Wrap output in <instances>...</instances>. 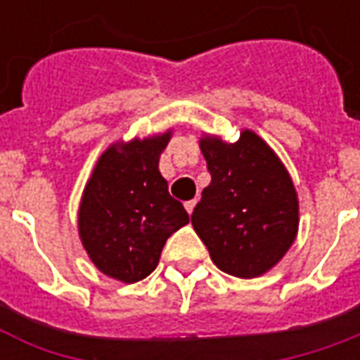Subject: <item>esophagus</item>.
I'll use <instances>...</instances> for the list:
<instances>
[{"label":"esophagus","instance_id":"obj_1","mask_svg":"<svg viewBox=\"0 0 360 360\" xmlns=\"http://www.w3.org/2000/svg\"><path fill=\"white\" fill-rule=\"evenodd\" d=\"M195 206H196V200H188V202H185V210H187L188 214H193Z\"/></svg>","mask_w":360,"mask_h":360}]
</instances>
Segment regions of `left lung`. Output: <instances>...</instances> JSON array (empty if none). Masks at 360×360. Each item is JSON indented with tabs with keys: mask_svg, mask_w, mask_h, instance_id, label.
I'll return each mask as SVG.
<instances>
[{
	"mask_svg": "<svg viewBox=\"0 0 360 360\" xmlns=\"http://www.w3.org/2000/svg\"><path fill=\"white\" fill-rule=\"evenodd\" d=\"M212 181L191 224L219 270L252 279L270 271L299 231V198L283 162L264 139L243 129L237 142L202 134Z\"/></svg>",
	"mask_w": 360,
	"mask_h": 360,
	"instance_id": "left-lung-1",
	"label": "left lung"
}]
</instances>
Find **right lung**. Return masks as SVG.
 Instances as JSON below:
<instances>
[{"label":"right lung","mask_w":360,"mask_h":360,"mask_svg":"<svg viewBox=\"0 0 360 360\" xmlns=\"http://www.w3.org/2000/svg\"><path fill=\"white\" fill-rule=\"evenodd\" d=\"M173 129L117 141L98 158L79 204V237L98 270L123 283L156 270L167 237L188 214L167 191L160 156Z\"/></svg>","instance_id":"right-lung-1"}]
</instances>
